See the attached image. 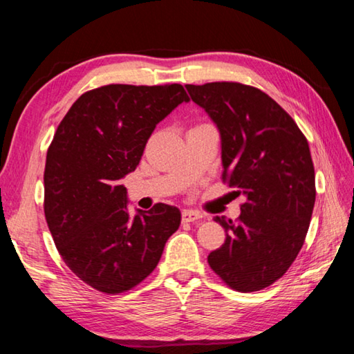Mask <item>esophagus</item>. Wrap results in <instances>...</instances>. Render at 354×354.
I'll use <instances>...</instances> for the list:
<instances>
[{
    "label": "esophagus",
    "instance_id": "34e87169",
    "mask_svg": "<svg viewBox=\"0 0 354 354\" xmlns=\"http://www.w3.org/2000/svg\"><path fill=\"white\" fill-rule=\"evenodd\" d=\"M201 217V214L195 212V211H189V209H185L183 211V221L184 223H192V221H198Z\"/></svg>",
    "mask_w": 354,
    "mask_h": 354
}]
</instances>
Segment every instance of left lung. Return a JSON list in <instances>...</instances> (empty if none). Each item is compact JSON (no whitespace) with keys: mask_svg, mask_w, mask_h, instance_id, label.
<instances>
[{"mask_svg":"<svg viewBox=\"0 0 354 354\" xmlns=\"http://www.w3.org/2000/svg\"><path fill=\"white\" fill-rule=\"evenodd\" d=\"M185 88L220 131L221 179L245 196L236 221L215 217L226 239L207 262L231 289H266L289 270L308 234L315 203L308 140L259 88L241 82Z\"/></svg>","mask_w":354,"mask_h":354,"instance_id":"obj_1","label":"left lung"}]
</instances>
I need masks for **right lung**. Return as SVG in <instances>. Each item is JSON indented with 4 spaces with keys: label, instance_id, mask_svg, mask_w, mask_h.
<instances>
[{
    "label": "right lung",
    "instance_id": "1",
    "mask_svg": "<svg viewBox=\"0 0 354 354\" xmlns=\"http://www.w3.org/2000/svg\"><path fill=\"white\" fill-rule=\"evenodd\" d=\"M187 101L181 84H109L82 93L59 123L45 218L64 262L93 289L115 295L140 284L179 227V209L164 203L131 218L120 179L137 169L156 124Z\"/></svg>",
    "mask_w": 354,
    "mask_h": 354
}]
</instances>
